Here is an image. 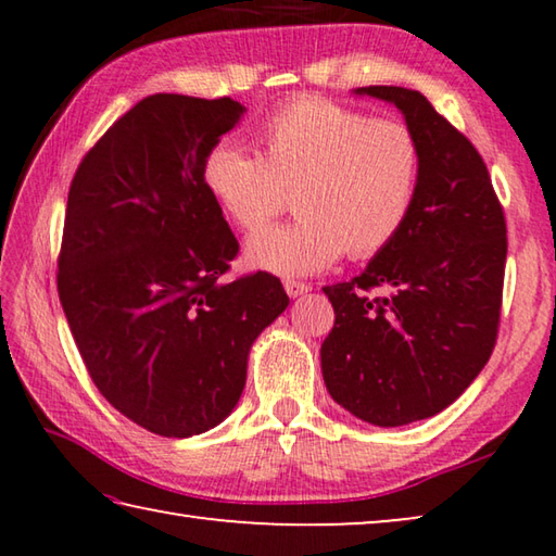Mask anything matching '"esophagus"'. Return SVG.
I'll return each mask as SVG.
<instances>
[{"label": "esophagus", "mask_w": 556, "mask_h": 556, "mask_svg": "<svg viewBox=\"0 0 556 556\" xmlns=\"http://www.w3.org/2000/svg\"><path fill=\"white\" fill-rule=\"evenodd\" d=\"M285 289H287V294H289V296H301V294H306V291H308V289H312V287H308V285H306V281L287 279V281H285Z\"/></svg>", "instance_id": "obj_1"}]
</instances>
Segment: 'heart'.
<instances>
[{"label": "heart", "instance_id": "b5f03b06", "mask_svg": "<svg viewBox=\"0 0 556 556\" xmlns=\"http://www.w3.org/2000/svg\"><path fill=\"white\" fill-rule=\"evenodd\" d=\"M260 154L218 142L203 156L211 199L244 232L281 213L294 188V218L248 242V262L275 275H314L365 260L397 240L417 199L421 154L400 119H370L326 98H296L257 129Z\"/></svg>", "mask_w": 556, "mask_h": 556}]
</instances>
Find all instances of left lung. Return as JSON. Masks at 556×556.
Wrapping results in <instances>:
<instances>
[{
    "instance_id": "left-lung-1",
    "label": "left lung",
    "mask_w": 556,
    "mask_h": 556,
    "mask_svg": "<svg viewBox=\"0 0 556 556\" xmlns=\"http://www.w3.org/2000/svg\"><path fill=\"white\" fill-rule=\"evenodd\" d=\"M397 108L417 137L414 208L363 275L324 287L336 324L321 345L328 394L375 427L434 417L491 357L501 326L505 213L468 137L417 90L357 88ZM382 288V295H372Z\"/></svg>"
}]
</instances>
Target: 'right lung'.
I'll return each mask as SVG.
<instances>
[{"mask_svg": "<svg viewBox=\"0 0 556 556\" xmlns=\"http://www.w3.org/2000/svg\"><path fill=\"white\" fill-rule=\"evenodd\" d=\"M242 112L230 98L156 92L71 181L55 279L73 341L102 397L159 437L228 417L250 345L289 304L269 271L225 279L240 244L201 164Z\"/></svg>", "mask_w": 556, "mask_h": 556, "instance_id": "1", "label": "right lung"}]
</instances>
